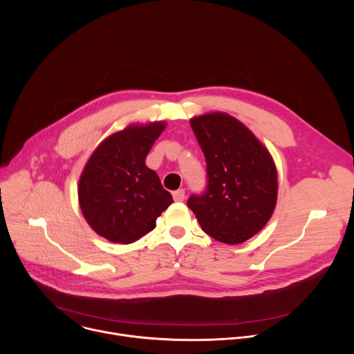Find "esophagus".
Listing matches in <instances>:
<instances>
[{
  "instance_id": "obj_1",
  "label": "esophagus",
  "mask_w": 354,
  "mask_h": 354,
  "mask_svg": "<svg viewBox=\"0 0 354 354\" xmlns=\"http://www.w3.org/2000/svg\"><path fill=\"white\" fill-rule=\"evenodd\" d=\"M172 196H174V200H175V201H183V200H185V190H183V189L175 190V192L172 193Z\"/></svg>"
}]
</instances>
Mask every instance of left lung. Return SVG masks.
Wrapping results in <instances>:
<instances>
[{"label":"left lung","mask_w":354,"mask_h":354,"mask_svg":"<svg viewBox=\"0 0 354 354\" xmlns=\"http://www.w3.org/2000/svg\"><path fill=\"white\" fill-rule=\"evenodd\" d=\"M206 158L207 185L187 206L206 234L235 245L259 232L273 214L277 172L269 151L227 113L190 120Z\"/></svg>","instance_id":"1"}]
</instances>
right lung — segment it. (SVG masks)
Listing matches in <instances>:
<instances>
[{
  "mask_svg": "<svg viewBox=\"0 0 354 354\" xmlns=\"http://www.w3.org/2000/svg\"><path fill=\"white\" fill-rule=\"evenodd\" d=\"M165 123L129 126L99 144L80 178V207L92 230L112 242L131 243L156 228L174 203L145 157Z\"/></svg>",
  "mask_w": 354,
  "mask_h": 354,
  "instance_id": "obj_1",
  "label": "right lung"
}]
</instances>
